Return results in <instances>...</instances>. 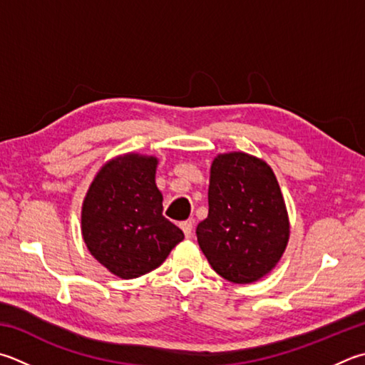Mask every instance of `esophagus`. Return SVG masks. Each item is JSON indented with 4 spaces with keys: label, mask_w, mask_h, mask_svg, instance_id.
<instances>
[{
    "label": "esophagus",
    "mask_w": 365,
    "mask_h": 365,
    "mask_svg": "<svg viewBox=\"0 0 365 365\" xmlns=\"http://www.w3.org/2000/svg\"><path fill=\"white\" fill-rule=\"evenodd\" d=\"M180 227L183 230V233L187 237H191V235H193V222L191 220H187V222H182Z\"/></svg>",
    "instance_id": "34e87169"
}]
</instances>
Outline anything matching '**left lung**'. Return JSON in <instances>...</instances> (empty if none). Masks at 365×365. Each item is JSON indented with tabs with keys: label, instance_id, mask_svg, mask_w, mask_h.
<instances>
[{
	"label": "left lung",
	"instance_id": "1",
	"mask_svg": "<svg viewBox=\"0 0 365 365\" xmlns=\"http://www.w3.org/2000/svg\"><path fill=\"white\" fill-rule=\"evenodd\" d=\"M289 215L273 169L242 151L214 158L209 215L196 228L197 244L217 274L235 284L255 282L281 260Z\"/></svg>",
	"mask_w": 365,
	"mask_h": 365
}]
</instances>
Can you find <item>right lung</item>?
<instances>
[{"instance_id": "add662e5", "label": "right lung", "mask_w": 365, "mask_h": 365, "mask_svg": "<svg viewBox=\"0 0 365 365\" xmlns=\"http://www.w3.org/2000/svg\"><path fill=\"white\" fill-rule=\"evenodd\" d=\"M156 168L155 156H116L97 172L83 201L86 246L123 279L153 271L183 240L182 230L163 215Z\"/></svg>"}]
</instances>
